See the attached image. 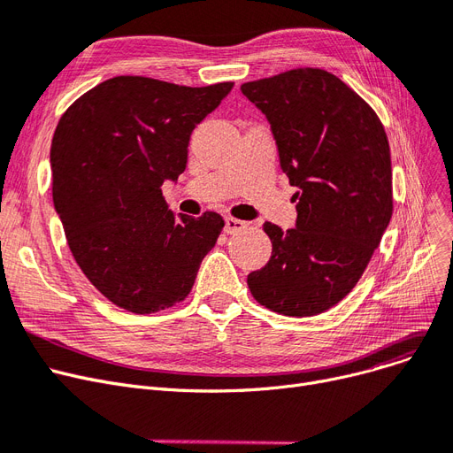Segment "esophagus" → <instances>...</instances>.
I'll return each mask as SVG.
<instances>
[{"label":"esophagus","instance_id":"34e87169","mask_svg":"<svg viewBox=\"0 0 453 453\" xmlns=\"http://www.w3.org/2000/svg\"><path fill=\"white\" fill-rule=\"evenodd\" d=\"M244 227H246V222L237 220V219H231V216H227L224 231H226L227 234H234V233H241Z\"/></svg>","mask_w":453,"mask_h":453}]
</instances>
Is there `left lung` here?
<instances>
[{"instance_id": "obj_1", "label": "left lung", "mask_w": 453, "mask_h": 453, "mask_svg": "<svg viewBox=\"0 0 453 453\" xmlns=\"http://www.w3.org/2000/svg\"><path fill=\"white\" fill-rule=\"evenodd\" d=\"M242 94L270 122L296 194V227L265 222L272 257L248 275L253 298L285 317H312L357 285L392 216V168L378 114L337 75L296 68Z\"/></svg>"}]
</instances>
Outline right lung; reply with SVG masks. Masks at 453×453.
<instances>
[{
  "mask_svg": "<svg viewBox=\"0 0 453 453\" xmlns=\"http://www.w3.org/2000/svg\"><path fill=\"white\" fill-rule=\"evenodd\" d=\"M231 88L118 75L58 120L53 205L75 263L114 305L150 314L188 296L224 220L172 212L161 187L185 172L194 127Z\"/></svg>",
  "mask_w": 453,
  "mask_h": 453,
  "instance_id": "right-lung-1",
  "label": "right lung"
}]
</instances>
